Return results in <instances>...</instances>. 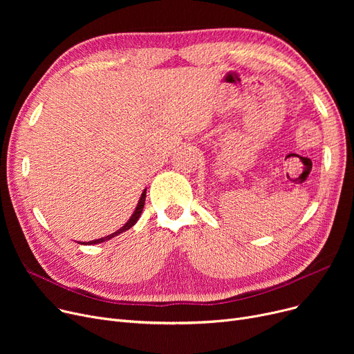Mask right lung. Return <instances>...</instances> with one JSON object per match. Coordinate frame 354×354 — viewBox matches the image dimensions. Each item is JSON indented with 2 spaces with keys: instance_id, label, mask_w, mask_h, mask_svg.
<instances>
[{
  "instance_id": "add662e5",
  "label": "right lung",
  "mask_w": 354,
  "mask_h": 354,
  "mask_svg": "<svg viewBox=\"0 0 354 354\" xmlns=\"http://www.w3.org/2000/svg\"><path fill=\"white\" fill-rule=\"evenodd\" d=\"M145 199H146V191H143V194H142V196H140V199H139V203H138V207H136V209H135L133 215L130 216V219L126 222V224H124L120 230H118L116 232L110 234V235H107V236H103V238H99V239H95V241H90V243H87V244L90 245V244H99V243H103V241H107V239H110V238H113V236H116V235H119V234H122V232L127 231L129 228H132V227L136 224V222H138V219H139V216H140V214H142V211H143V207H145ZM83 244H84V243H83Z\"/></svg>"
}]
</instances>
